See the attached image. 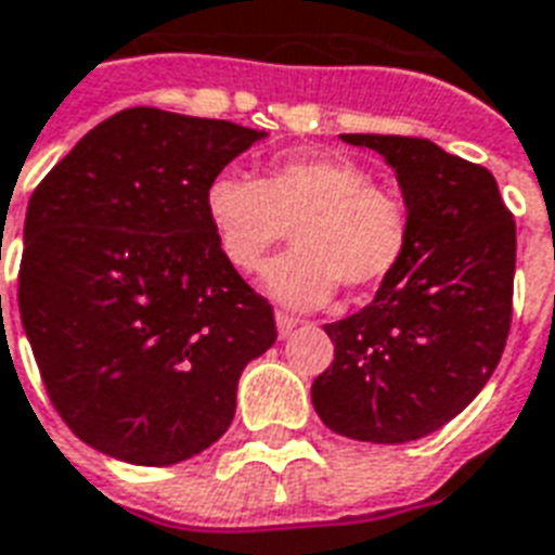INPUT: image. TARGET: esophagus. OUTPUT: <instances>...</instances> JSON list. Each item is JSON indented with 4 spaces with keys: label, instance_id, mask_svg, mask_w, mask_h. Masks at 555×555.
Wrapping results in <instances>:
<instances>
[{
    "label": "esophagus",
    "instance_id": "1",
    "mask_svg": "<svg viewBox=\"0 0 555 555\" xmlns=\"http://www.w3.org/2000/svg\"><path fill=\"white\" fill-rule=\"evenodd\" d=\"M274 324H278V336H281V339H286V336H289V333L298 327V319L286 315V312H274Z\"/></svg>",
    "mask_w": 555,
    "mask_h": 555
}]
</instances>
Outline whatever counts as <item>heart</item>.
<instances>
[{
	"label": "heart",
	"mask_w": 555,
	"mask_h": 555,
	"mask_svg": "<svg viewBox=\"0 0 555 555\" xmlns=\"http://www.w3.org/2000/svg\"><path fill=\"white\" fill-rule=\"evenodd\" d=\"M204 210L224 260L240 272H254L293 228V251L262 269V289L293 310L324 307L336 286L353 295L380 286L412 236L401 195L336 154L281 157L260 181L216 175Z\"/></svg>",
	"instance_id": "1"
}]
</instances>
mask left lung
Here are the masks:
<instances>
[{"label": "left lung", "instance_id": "8db88e82", "mask_svg": "<svg viewBox=\"0 0 555 555\" xmlns=\"http://www.w3.org/2000/svg\"><path fill=\"white\" fill-rule=\"evenodd\" d=\"M386 157L410 248L369 307L324 324L333 362L312 406L339 436L403 444L456 418L498 369L512 324L515 219L489 169L430 140L341 134Z\"/></svg>", "mask_w": 555, "mask_h": 555}]
</instances>
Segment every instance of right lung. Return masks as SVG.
<instances>
[{"instance_id":"obj_1","label":"right lung","mask_w":555,"mask_h":555,"mask_svg":"<svg viewBox=\"0 0 555 555\" xmlns=\"http://www.w3.org/2000/svg\"><path fill=\"white\" fill-rule=\"evenodd\" d=\"M262 131L128 107L85 134L25 210L20 315L66 427L131 465L207 451L274 345L272 304L224 260L204 193Z\"/></svg>"}]
</instances>
